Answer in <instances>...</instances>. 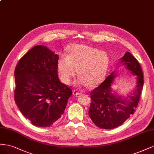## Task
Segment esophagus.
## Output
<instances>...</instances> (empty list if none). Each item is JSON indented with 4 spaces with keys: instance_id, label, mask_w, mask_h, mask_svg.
<instances>
[{
    "instance_id": "obj_1",
    "label": "esophagus",
    "mask_w": 154,
    "mask_h": 154,
    "mask_svg": "<svg viewBox=\"0 0 154 154\" xmlns=\"http://www.w3.org/2000/svg\"><path fill=\"white\" fill-rule=\"evenodd\" d=\"M81 91L80 90H74L73 91V94L74 95H76V96H77L78 95H79V94H81Z\"/></svg>"
}]
</instances>
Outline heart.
Masks as SVG:
<instances>
[{
  "label": "heart",
  "mask_w": 154,
  "mask_h": 154,
  "mask_svg": "<svg viewBox=\"0 0 154 154\" xmlns=\"http://www.w3.org/2000/svg\"><path fill=\"white\" fill-rule=\"evenodd\" d=\"M109 62L107 54L98 48L84 45H73L66 56H61L57 62L58 71L62 81L70 83L76 70L80 76L79 82L93 86L100 82L107 72Z\"/></svg>",
  "instance_id": "1"
}]
</instances>
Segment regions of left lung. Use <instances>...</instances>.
Wrapping results in <instances>:
<instances>
[{"mask_svg": "<svg viewBox=\"0 0 154 154\" xmlns=\"http://www.w3.org/2000/svg\"><path fill=\"white\" fill-rule=\"evenodd\" d=\"M120 63L137 77L136 86L132 93L122 97L112 91L111 85L117 74L115 70L90 93L91 100L89 116L97 127L103 129L120 126L133 115L143 90V74L137 59L127 52L121 58Z\"/></svg>", "mask_w": 154, "mask_h": 154, "instance_id": "obj_1", "label": "left lung"}]
</instances>
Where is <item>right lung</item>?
<instances>
[{"instance_id": "obj_1", "label": "right lung", "mask_w": 154, "mask_h": 154, "mask_svg": "<svg viewBox=\"0 0 154 154\" xmlns=\"http://www.w3.org/2000/svg\"><path fill=\"white\" fill-rule=\"evenodd\" d=\"M59 56L43 45L32 47L14 70V101L33 125L48 127L59 120L72 95L57 76Z\"/></svg>"}]
</instances>
